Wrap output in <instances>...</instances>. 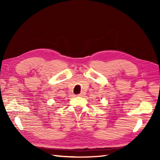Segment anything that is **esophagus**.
<instances>
[{
  "instance_id": "obj_1",
  "label": "esophagus",
  "mask_w": 160,
  "mask_h": 160,
  "mask_svg": "<svg viewBox=\"0 0 160 160\" xmlns=\"http://www.w3.org/2000/svg\"><path fill=\"white\" fill-rule=\"evenodd\" d=\"M84 95H85V93L84 92H82V93H80V94H78V96H80V97H82V96H84Z\"/></svg>"
}]
</instances>
